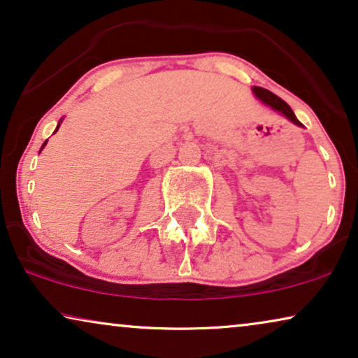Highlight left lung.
<instances>
[{
    "mask_svg": "<svg viewBox=\"0 0 358 358\" xmlns=\"http://www.w3.org/2000/svg\"><path fill=\"white\" fill-rule=\"evenodd\" d=\"M252 91H254V94H256L259 99L264 102V104L271 106L272 109H275V110L280 112V114L288 117V119H290L293 124L301 125L300 120H298L296 117H295V114H293V110L290 109V106H288L283 99H280V97L275 96V94H273V92H271L268 90H264V87H259V86H254Z\"/></svg>",
    "mask_w": 358,
    "mask_h": 358,
    "instance_id": "obj_1",
    "label": "left lung"
}]
</instances>
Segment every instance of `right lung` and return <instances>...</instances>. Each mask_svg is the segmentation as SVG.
<instances>
[{
  "instance_id": "add662e5",
  "label": "right lung",
  "mask_w": 358,
  "mask_h": 358,
  "mask_svg": "<svg viewBox=\"0 0 358 358\" xmlns=\"http://www.w3.org/2000/svg\"><path fill=\"white\" fill-rule=\"evenodd\" d=\"M58 127H60V124H58ZM58 127H57V130H58ZM57 130H55V131H57ZM45 145H47V141H45V143H43V145H42V148H43V146H45Z\"/></svg>"
}]
</instances>
